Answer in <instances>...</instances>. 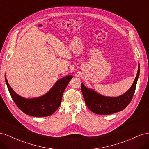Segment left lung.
I'll use <instances>...</instances> for the list:
<instances>
[{
  "instance_id": "obj_1",
  "label": "left lung",
  "mask_w": 149,
  "mask_h": 149,
  "mask_svg": "<svg viewBox=\"0 0 149 149\" xmlns=\"http://www.w3.org/2000/svg\"><path fill=\"white\" fill-rule=\"evenodd\" d=\"M139 73L140 66L139 65L137 73L132 86L127 92L119 97L103 96L93 90L88 89L82 83L81 91L86 104L90 111L101 115H109L123 110L129 105L133 97Z\"/></svg>"
}]
</instances>
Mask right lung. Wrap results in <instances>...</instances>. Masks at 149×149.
I'll return each mask as SVG.
<instances>
[{
    "mask_svg": "<svg viewBox=\"0 0 149 149\" xmlns=\"http://www.w3.org/2000/svg\"><path fill=\"white\" fill-rule=\"evenodd\" d=\"M72 78L73 76L69 75L58 80L49 91L43 96L25 99L13 91L5 76L8 89L17 107L26 114L39 118L50 116L58 109L61 104L63 94Z\"/></svg>",
    "mask_w": 149,
    "mask_h": 149,
    "instance_id": "1",
    "label": "right lung"
}]
</instances>
